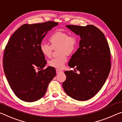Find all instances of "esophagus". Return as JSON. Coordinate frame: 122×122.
Returning <instances> with one entry per match:
<instances>
[{
	"label": "esophagus",
	"mask_w": 122,
	"mask_h": 122,
	"mask_svg": "<svg viewBox=\"0 0 122 122\" xmlns=\"http://www.w3.org/2000/svg\"><path fill=\"white\" fill-rule=\"evenodd\" d=\"M62 71L61 70H59V69H56V74H59L60 73H61Z\"/></svg>",
	"instance_id": "1"
}]
</instances>
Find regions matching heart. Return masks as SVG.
<instances>
[{
	"mask_svg": "<svg viewBox=\"0 0 122 122\" xmlns=\"http://www.w3.org/2000/svg\"><path fill=\"white\" fill-rule=\"evenodd\" d=\"M51 45L46 43L40 44V49L46 57H50L53 49H57L59 57L53 58L48 62L50 66L57 69H62L67 61L66 55H69L76 49L78 40L76 36L69 35L68 32L57 31L49 37Z\"/></svg>",
	"mask_w": 122,
	"mask_h": 122,
	"instance_id": "heart-1",
	"label": "heart"
}]
</instances>
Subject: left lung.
<instances>
[{
    "instance_id": "8db88e82",
    "label": "left lung",
    "mask_w": 122,
    "mask_h": 122,
    "mask_svg": "<svg viewBox=\"0 0 122 122\" xmlns=\"http://www.w3.org/2000/svg\"><path fill=\"white\" fill-rule=\"evenodd\" d=\"M81 40L79 48L71 56L68 66L75 68L65 71L66 79L62 83L64 91L73 99L84 101L91 99L105 84L111 69V54L104 34L93 25L86 26L66 25ZM76 70L80 71L79 74Z\"/></svg>"
}]
</instances>
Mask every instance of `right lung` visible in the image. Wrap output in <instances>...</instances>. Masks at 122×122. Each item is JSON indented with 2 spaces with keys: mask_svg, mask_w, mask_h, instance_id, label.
Returning a JSON list of instances; mask_svg holds the SVG:
<instances>
[{
  "mask_svg": "<svg viewBox=\"0 0 122 122\" xmlns=\"http://www.w3.org/2000/svg\"><path fill=\"white\" fill-rule=\"evenodd\" d=\"M53 21L25 24L10 38L3 57V68L11 88L17 97L26 102L39 100L56 75L54 67L44 69L47 63L40 44L48 31L57 25ZM37 68L41 69L38 72Z\"/></svg>",
  "mask_w": 122,
  "mask_h": 122,
  "instance_id": "right-lung-1",
  "label": "right lung"
}]
</instances>
